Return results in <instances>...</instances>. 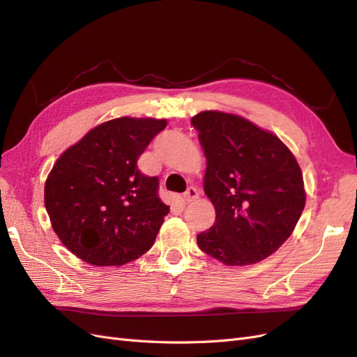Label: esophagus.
<instances>
[{
    "instance_id": "esophagus-1",
    "label": "esophagus",
    "mask_w": 357,
    "mask_h": 357,
    "mask_svg": "<svg viewBox=\"0 0 357 357\" xmlns=\"http://www.w3.org/2000/svg\"><path fill=\"white\" fill-rule=\"evenodd\" d=\"M198 197H199V193H198L197 188L190 186V188H188V190H186L185 193H183V201H185V202L188 204V202L195 201Z\"/></svg>"
}]
</instances>
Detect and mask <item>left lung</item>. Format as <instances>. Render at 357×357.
<instances>
[{"label":"left lung","instance_id":"obj_1","mask_svg":"<svg viewBox=\"0 0 357 357\" xmlns=\"http://www.w3.org/2000/svg\"><path fill=\"white\" fill-rule=\"evenodd\" d=\"M207 158L204 192L215 222L197 236L204 253L229 266L264 261L294 232L305 207L298 160L273 132L218 110L192 117Z\"/></svg>","mask_w":357,"mask_h":357}]
</instances>
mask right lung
I'll return each mask as SVG.
<instances>
[{"label":"right lung","mask_w":357,"mask_h":357,"mask_svg":"<svg viewBox=\"0 0 357 357\" xmlns=\"http://www.w3.org/2000/svg\"><path fill=\"white\" fill-rule=\"evenodd\" d=\"M165 119L117 117L68 147L53 165L45 205L62 244L95 266H121L153 245L169 207L158 177L137 160L165 129Z\"/></svg>","instance_id":"obj_1"}]
</instances>
